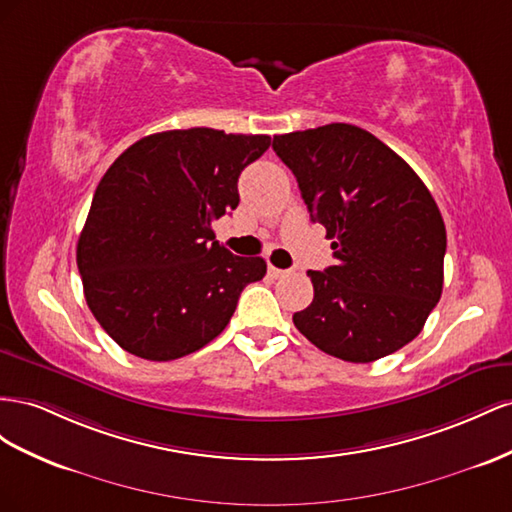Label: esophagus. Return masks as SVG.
<instances>
[{
    "label": "esophagus",
    "mask_w": 512,
    "mask_h": 512,
    "mask_svg": "<svg viewBox=\"0 0 512 512\" xmlns=\"http://www.w3.org/2000/svg\"><path fill=\"white\" fill-rule=\"evenodd\" d=\"M268 274L272 276V279H283V276H289V274H291V270H281V268L270 266V268H268Z\"/></svg>",
    "instance_id": "esophagus-1"
}]
</instances>
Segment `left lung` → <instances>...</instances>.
<instances>
[{"instance_id": "8db88e82", "label": "left lung", "mask_w": 512, "mask_h": 512, "mask_svg": "<svg viewBox=\"0 0 512 512\" xmlns=\"http://www.w3.org/2000/svg\"><path fill=\"white\" fill-rule=\"evenodd\" d=\"M311 218L326 227L337 266L309 270L313 302L296 328L321 352L373 362L416 339L440 302L446 227L416 171L352 124L276 135Z\"/></svg>"}]
</instances>
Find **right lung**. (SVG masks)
Instances as JSON below:
<instances>
[{
	"instance_id": "1",
	"label": "right lung",
	"mask_w": 512,
	"mask_h": 512,
	"mask_svg": "<svg viewBox=\"0 0 512 512\" xmlns=\"http://www.w3.org/2000/svg\"><path fill=\"white\" fill-rule=\"evenodd\" d=\"M268 135L188 128L143 137L96 188L77 244L87 306L128 354L167 362L225 330L261 257L214 240L212 221L240 203L238 178Z\"/></svg>"
}]
</instances>
